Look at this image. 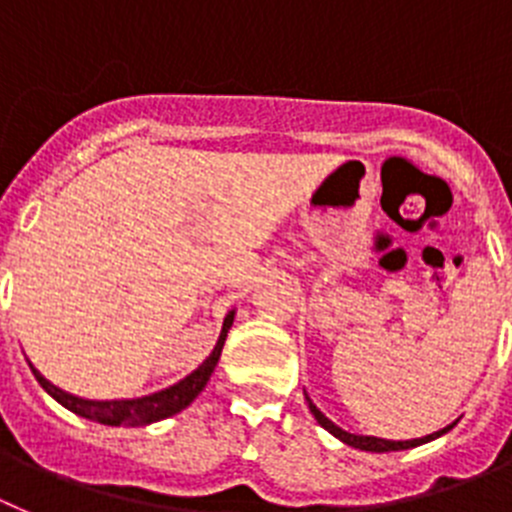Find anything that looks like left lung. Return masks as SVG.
Returning <instances> with one entry per match:
<instances>
[{"label": "left lung", "mask_w": 512, "mask_h": 512, "mask_svg": "<svg viewBox=\"0 0 512 512\" xmlns=\"http://www.w3.org/2000/svg\"><path fill=\"white\" fill-rule=\"evenodd\" d=\"M306 403H308V411L313 413V418L319 421V426H324L329 434H334L336 439L344 441V444L354 446V449H362V451H377V454H382V451H400V449H413V446H421L426 444V441H434L439 439L441 434H446V431H451V428L457 426V421L449 423L446 428H441V431H434V434L428 436H421V439H411V441H388V439H377V436H359V434H349V431H344V428L336 426L334 421H329V418L324 416V413L313 405V400L306 395Z\"/></svg>", "instance_id": "left-lung-1"}]
</instances>
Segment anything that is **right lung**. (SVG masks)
<instances>
[{"instance_id": "right-lung-1", "label": "right lung", "mask_w": 512, "mask_h": 512, "mask_svg": "<svg viewBox=\"0 0 512 512\" xmlns=\"http://www.w3.org/2000/svg\"><path fill=\"white\" fill-rule=\"evenodd\" d=\"M232 321H234V311L227 313V319H224L222 326V334H219V342H216L214 352L201 362L191 375L183 377L181 382L176 385H170V388L158 390L153 395H145V398H132V400H86V398H78V395L66 393V390L55 388L53 382L45 380L35 367L30 365L32 375L35 380L43 385V390L48 395H53L63 408L73 411L76 416L81 418H89V421L96 423H104V426H147V423H155V421H163V418L176 416L181 413L183 408L196 400V395L206 388V382H209L211 372H214L216 362L222 357V347L227 342V331L232 329Z\"/></svg>"}]
</instances>
